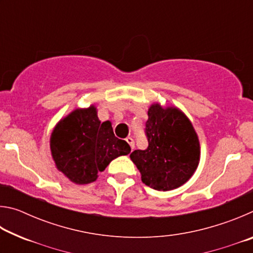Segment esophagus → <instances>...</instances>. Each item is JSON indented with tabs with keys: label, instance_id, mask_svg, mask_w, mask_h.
I'll use <instances>...</instances> for the list:
<instances>
[{
	"label": "esophagus",
	"instance_id": "34e87169",
	"mask_svg": "<svg viewBox=\"0 0 253 253\" xmlns=\"http://www.w3.org/2000/svg\"><path fill=\"white\" fill-rule=\"evenodd\" d=\"M126 142H127L128 144H129V146H130L131 151H132V149L135 148V143H134V139H132L131 137H127V138H126Z\"/></svg>",
	"mask_w": 253,
	"mask_h": 253
}]
</instances>
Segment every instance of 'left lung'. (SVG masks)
<instances>
[{
  "mask_svg": "<svg viewBox=\"0 0 253 253\" xmlns=\"http://www.w3.org/2000/svg\"><path fill=\"white\" fill-rule=\"evenodd\" d=\"M146 122L148 146L136 149L130 160L142 182L157 191L175 190L190 179L201 158L199 136L183 111L175 106H149Z\"/></svg>",
  "mask_w": 253,
  "mask_h": 253,
  "instance_id": "left-lung-1",
  "label": "left lung"
}]
</instances>
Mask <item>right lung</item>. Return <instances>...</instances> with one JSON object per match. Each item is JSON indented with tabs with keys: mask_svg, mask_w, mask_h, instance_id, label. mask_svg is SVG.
<instances>
[{
	"mask_svg": "<svg viewBox=\"0 0 253 253\" xmlns=\"http://www.w3.org/2000/svg\"><path fill=\"white\" fill-rule=\"evenodd\" d=\"M95 105L76 108L55 124L50 151L59 172L75 184L95 182L109 163L130 153L127 142L114 135L111 122L101 123Z\"/></svg>",
	"mask_w": 253,
	"mask_h": 253,
	"instance_id": "obj_1",
	"label": "right lung"
}]
</instances>
